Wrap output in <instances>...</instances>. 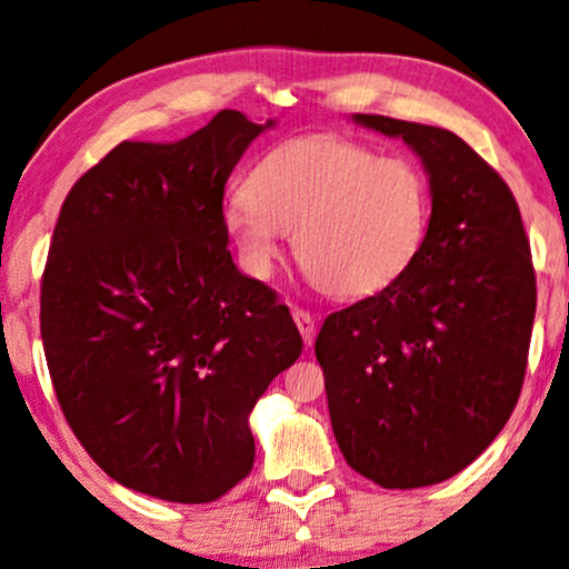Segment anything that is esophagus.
Returning a JSON list of instances; mask_svg holds the SVG:
<instances>
[{"mask_svg":"<svg viewBox=\"0 0 569 569\" xmlns=\"http://www.w3.org/2000/svg\"><path fill=\"white\" fill-rule=\"evenodd\" d=\"M293 322H297L299 333H301V338H305V347H312V341H315V320H312V315L297 307V309H293Z\"/></svg>","mask_w":569,"mask_h":569,"instance_id":"esophagus-1","label":"esophagus"}]
</instances>
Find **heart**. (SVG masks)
I'll return each mask as SVG.
<instances>
[{
    "mask_svg": "<svg viewBox=\"0 0 569 569\" xmlns=\"http://www.w3.org/2000/svg\"><path fill=\"white\" fill-rule=\"evenodd\" d=\"M241 268L270 278L286 236L322 291L368 297L412 268L430 226L420 164L338 133L299 136L257 160L247 191L222 204Z\"/></svg>",
    "mask_w": 569,
    "mask_h": 569,
    "instance_id": "b5f03b06",
    "label": "heart"
}]
</instances>
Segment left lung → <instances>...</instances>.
I'll return each instance as SVG.
<instances>
[{"mask_svg": "<svg viewBox=\"0 0 569 569\" xmlns=\"http://www.w3.org/2000/svg\"><path fill=\"white\" fill-rule=\"evenodd\" d=\"M357 126L401 139L430 186V226L412 268L322 322L338 449L383 488L457 476L507 426L536 318V272L520 207L457 133L383 114Z\"/></svg>", "mask_w": 569, "mask_h": 569, "instance_id": "1", "label": "left lung"}]
</instances>
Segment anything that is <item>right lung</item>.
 Here are the masks:
<instances>
[{
    "label": "right lung",
    "instance_id": "right-lung-1",
    "mask_svg": "<svg viewBox=\"0 0 569 569\" xmlns=\"http://www.w3.org/2000/svg\"><path fill=\"white\" fill-rule=\"evenodd\" d=\"M272 126L222 110L181 141L118 143L54 226L41 341L57 401L93 462L154 499L207 505L247 478L251 409L301 355L220 222L228 176Z\"/></svg>",
    "mask_w": 569,
    "mask_h": 569
}]
</instances>
